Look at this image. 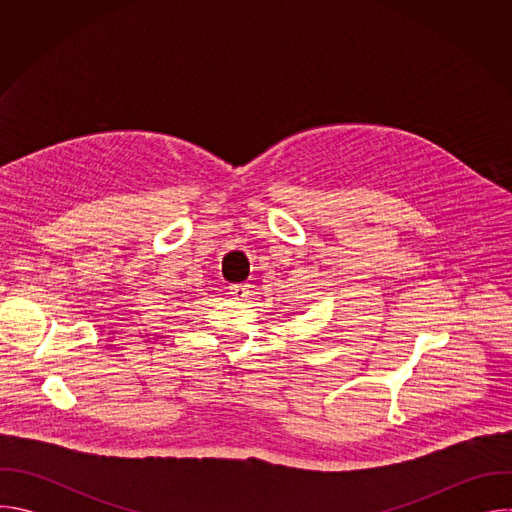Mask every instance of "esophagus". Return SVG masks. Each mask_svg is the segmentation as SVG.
<instances>
[{
    "instance_id": "obj_1",
    "label": "esophagus",
    "mask_w": 512,
    "mask_h": 512,
    "mask_svg": "<svg viewBox=\"0 0 512 512\" xmlns=\"http://www.w3.org/2000/svg\"><path fill=\"white\" fill-rule=\"evenodd\" d=\"M229 294H231L233 300L243 302V300H247V298L251 296V287H249L247 283H233V285L229 287Z\"/></svg>"
}]
</instances>
